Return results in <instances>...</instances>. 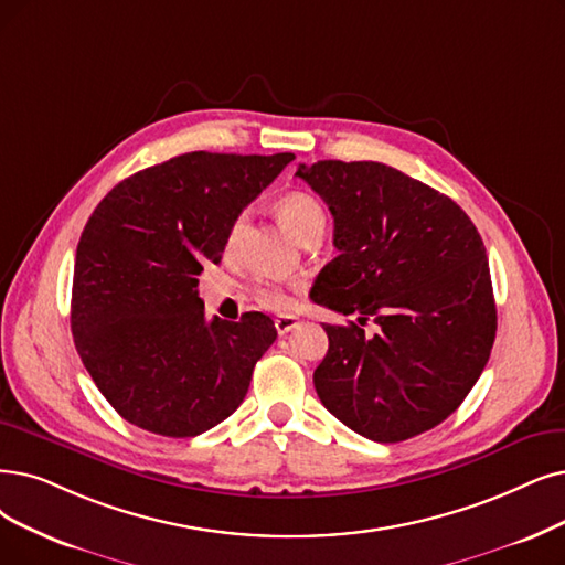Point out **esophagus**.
I'll use <instances>...</instances> for the list:
<instances>
[{
    "label": "esophagus",
    "mask_w": 565,
    "mask_h": 565,
    "mask_svg": "<svg viewBox=\"0 0 565 565\" xmlns=\"http://www.w3.org/2000/svg\"><path fill=\"white\" fill-rule=\"evenodd\" d=\"M297 324H299V320L295 318V315H280V318H276V331H278L280 335L289 333Z\"/></svg>",
    "instance_id": "obj_1"
}]
</instances>
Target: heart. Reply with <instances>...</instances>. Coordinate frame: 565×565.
Returning a JSON list of instances; mask_svg holds the SVG:
<instances>
[{
  "label": "heart",
  "mask_w": 565,
  "mask_h": 565,
  "mask_svg": "<svg viewBox=\"0 0 565 565\" xmlns=\"http://www.w3.org/2000/svg\"><path fill=\"white\" fill-rule=\"evenodd\" d=\"M276 213H278L280 222L289 230V234L297 236L299 241L310 234H322L327 227L324 206L320 204V199H315L308 192L282 194L276 204ZM243 232H245V215H238L232 222L230 234H227V253L236 250ZM255 297L264 308H270V310H285L291 303L287 291L280 285H270V282L257 285Z\"/></svg>",
  "instance_id": "obj_1"
}]
</instances>
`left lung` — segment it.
I'll return each instance as SVG.
<instances>
[{
    "label": "left lung",
    "instance_id": "obj_1",
    "mask_svg": "<svg viewBox=\"0 0 565 565\" xmlns=\"http://www.w3.org/2000/svg\"><path fill=\"white\" fill-rule=\"evenodd\" d=\"M333 215L310 299L354 318L324 324L312 382L359 436L398 443L452 415L484 371L495 303L484 243L452 199L380 162L299 164ZM366 321L379 324L366 337Z\"/></svg>",
    "mask_w": 565,
    "mask_h": 565
}]
</instances>
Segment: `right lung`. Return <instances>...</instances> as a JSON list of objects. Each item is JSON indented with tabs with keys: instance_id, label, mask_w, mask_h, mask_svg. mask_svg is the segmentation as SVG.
Here are the masks:
<instances>
[{
	"instance_id": "1",
	"label": "right lung",
	"mask_w": 565,
	"mask_h": 565,
	"mask_svg": "<svg viewBox=\"0 0 565 565\" xmlns=\"http://www.w3.org/2000/svg\"><path fill=\"white\" fill-rule=\"evenodd\" d=\"M291 160L178 154L122 180L87 220L72 333L89 377L129 424L192 438L243 403L278 331L264 312L206 322L196 285L222 259L232 222Z\"/></svg>"
}]
</instances>
